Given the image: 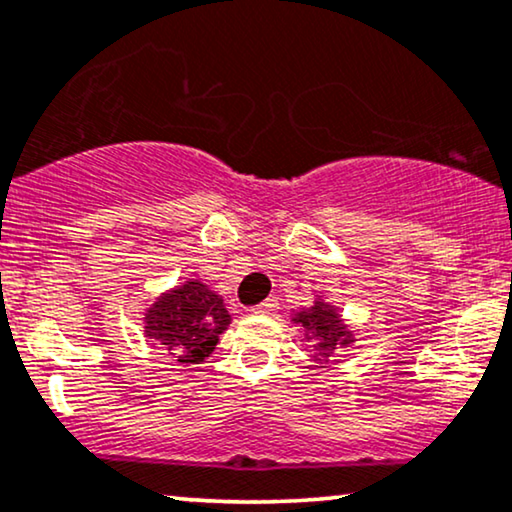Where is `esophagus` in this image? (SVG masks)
<instances>
[{
    "mask_svg": "<svg viewBox=\"0 0 512 512\" xmlns=\"http://www.w3.org/2000/svg\"><path fill=\"white\" fill-rule=\"evenodd\" d=\"M250 311H252V313H257V316H271V313H276V311H278V302H276L274 297H271V299H264L262 304L252 306Z\"/></svg>",
    "mask_w": 512,
    "mask_h": 512,
    "instance_id": "obj_1",
    "label": "esophagus"
}]
</instances>
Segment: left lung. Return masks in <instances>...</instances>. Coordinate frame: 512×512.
<instances>
[{
  "mask_svg": "<svg viewBox=\"0 0 512 512\" xmlns=\"http://www.w3.org/2000/svg\"><path fill=\"white\" fill-rule=\"evenodd\" d=\"M292 323H297L306 342H311V358L316 363H330V358H335L342 349H349L356 342L353 330L344 323L339 309L320 295H316V302L306 309L292 311Z\"/></svg>",
  "mask_w": 512,
  "mask_h": 512,
  "instance_id": "left-lung-1",
  "label": "left lung"
}]
</instances>
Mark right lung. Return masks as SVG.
Instances as JSON below:
<instances>
[{"label":"right lung","instance_id":"1","mask_svg":"<svg viewBox=\"0 0 512 512\" xmlns=\"http://www.w3.org/2000/svg\"><path fill=\"white\" fill-rule=\"evenodd\" d=\"M229 323L224 299L199 278H187L147 306L145 337L177 365H201Z\"/></svg>","mask_w":512,"mask_h":512}]
</instances>
